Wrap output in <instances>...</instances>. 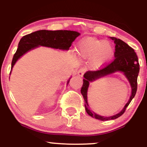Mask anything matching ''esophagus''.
I'll use <instances>...</instances> for the list:
<instances>
[{"instance_id": "34e87169", "label": "esophagus", "mask_w": 147, "mask_h": 147, "mask_svg": "<svg viewBox=\"0 0 147 147\" xmlns=\"http://www.w3.org/2000/svg\"><path fill=\"white\" fill-rule=\"evenodd\" d=\"M84 72H85V69H84V68H81V69L78 70V76H81V77H82V76H83V75H84Z\"/></svg>"}]
</instances>
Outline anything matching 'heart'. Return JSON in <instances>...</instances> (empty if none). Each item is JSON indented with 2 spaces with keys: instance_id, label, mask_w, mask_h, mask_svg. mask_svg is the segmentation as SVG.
Wrapping results in <instances>:
<instances>
[{
  "instance_id": "heart-1",
  "label": "heart",
  "mask_w": 147,
  "mask_h": 147,
  "mask_svg": "<svg viewBox=\"0 0 147 147\" xmlns=\"http://www.w3.org/2000/svg\"><path fill=\"white\" fill-rule=\"evenodd\" d=\"M77 51L82 57L92 58L94 65L96 67L108 63L114 54L113 46L110 42L94 37L81 40L77 46Z\"/></svg>"
}]
</instances>
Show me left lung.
<instances>
[{
    "mask_svg": "<svg viewBox=\"0 0 147 147\" xmlns=\"http://www.w3.org/2000/svg\"><path fill=\"white\" fill-rule=\"evenodd\" d=\"M110 39L113 40L114 43L116 44L115 51L114 53L115 58L113 61L101 69L96 70V71H88L86 72V74L84 75V79L83 80V86L81 88V93L85 102L86 112L92 118H96L102 121L116 119L124 113L126 108L133 99L137 90V78L140 69L138 57L136 53L134 52V50L121 39H117L116 37H110ZM115 71L123 72L129 80L132 88L131 96L125 108L118 114L110 117H104L98 115L89 109L87 104V92L89 84L90 81L98 79L102 76L114 73Z\"/></svg>",
    "mask_w": 147,
    "mask_h": 147,
    "instance_id": "1",
    "label": "left lung"
}]
</instances>
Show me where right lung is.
Here are the masks:
<instances>
[{"instance_id":"add662e5","label":"right lung","mask_w":147,"mask_h":147,"mask_svg":"<svg viewBox=\"0 0 147 147\" xmlns=\"http://www.w3.org/2000/svg\"><path fill=\"white\" fill-rule=\"evenodd\" d=\"M79 35V33L73 31L41 30L23 36L20 40L17 51L13 56L11 69L18 59L29 50L33 49L39 45L67 50L71 47L76 37ZM11 73V71L10 74ZM68 82H69V80Z\"/></svg>"}]
</instances>
